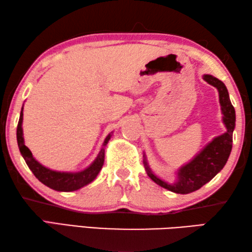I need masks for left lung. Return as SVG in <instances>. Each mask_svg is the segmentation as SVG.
Here are the masks:
<instances>
[{
    "label": "left lung",
    "instance_id": "left-lung-1",
    "mask_svg": "<svg viewBox=\"0 0 252 252\" xmlns=\"http://www.w3.org/2000/svg\"><path fill=\"white\" fill-rule=\"evenodd\" d=\"M203 79L209 84L218 89L221 110L223 114V122L227 127L224 134L217 136L194 159L182 167L178 172V181L173 185H168L167 182L160 180L149 169L147 162L144 161L148 176L150 177L157 185L172 192L187 194L198 190L206 185L218 173L227 163L228 158L232 149V132L236 123V112L229 99V93L225 85L215 76L204 75Z\"/></svg>",
    "mask_w": 252,
    "mask_h": 252
}]
</instances>
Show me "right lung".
<instances>
[{"label": "right lung", "instance_id": "right-lung-1", "mask_svg": "<svg viewBox=\"0 0 252 252\" xmlns=\"http://www.w3.org/2000/svg\"><path fill=\"white\" fill-rule=\"evenodd\" d=\"M22 121H23V108L21 111L19 123H18V129H16V139H18V146L20 149V152L22 157L24 158L25 162H27L28 167L33 172L39 180L45 185L46 187L51 188V189L57 190V191H64V192H70V191L78 190L80 188L87 186L88 183L92 182L94 180L95 177L99 174L100 170L103 165L104 162V147L106 143L109 142L111 138V134L106 136L103 148L101 149V151L97 155V158L94 160V162L81 172L70 173V172H57L53 170H50L48 168L43 167L35 159H34L31 151L29 150V148L24 144L23 139V131H22Z\"/></svg>", "mask_w": 252, "mask_h": 252}]
</instances>
